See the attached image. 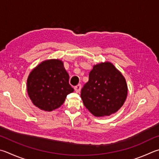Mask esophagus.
<instances>
[{"label":"esophagus","instance_id":"1","mask_svg":"<svg viewBox=\"0 0 159 159\" xmlns=\"http://www.w3.org/2000/svg\"><path fill=\"white\" fill-rule=\"evenodd\" d=\"M74 89H75V91H76V92L79 93V92H80V89H81V85L79 84V85H77L76 86H75Z\"/></svg>","mask_w":159,"mask_h":159}]
</instances>
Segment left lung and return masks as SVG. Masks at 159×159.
<instances>
[{
  "instance_id": "1",
  "label": "left lung",
  "mask_w": 159,
  "mask_h": 159,
  "mask_svg": "<svg viewBox=\"0 0 159 159\" xmlns=\"http://www.w3.org/2000/svg\"><path fill=\"white\" fill-rule=\"evenodd\" d=\"M128 88L122 73L110 62L93 66L81 89L83 104L95 117L109 116L123 106Z\"/></svg>"
}]
</instances>
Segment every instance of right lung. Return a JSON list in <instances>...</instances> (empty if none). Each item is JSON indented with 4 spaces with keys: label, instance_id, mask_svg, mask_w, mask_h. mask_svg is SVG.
Segmentation results:
<instances>
[{
    "label": "right lung",
    "instance_id": "1",
    "mask_svg": "<svg viewBox=\"0 0 159 159\" xmlns=\"http://www.w3.org/2000/svg\"><path fill=\"white\" fill-rule=\"evenodd\" d=\"M70 76L59 59L42 61L27 79V92L32 103L42 111L51 112L63 104L67 94L74 92Z\"/></svg>",
    "mask_w": 159,
    "mask_h": 159
}]
</instances>
